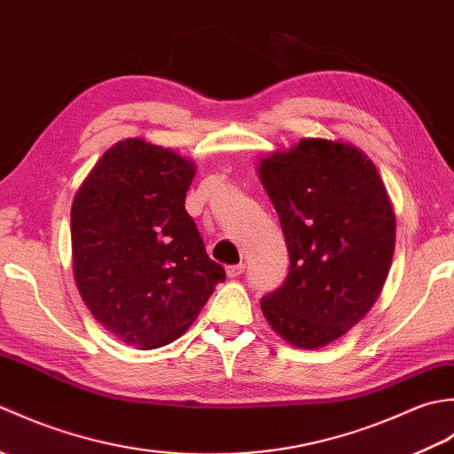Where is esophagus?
<instances>
[{
	"label": "esophagus",
	"mask_w": 454,
	"mask_h": 454,
	"mask_svg": "<svg viewBox=\"0 0 454 454\" xmlns=\"http://www.w3.org/2000/svg\"><path fill=\"white\" fill-rule=\"evenodd\" d=\"M246 271V265L244 263H238V265H230V267H226V273H228V277L230 278H236V277H239Z\"/></svg>",
	"instance_id": "34e87169"
}]
</instances>
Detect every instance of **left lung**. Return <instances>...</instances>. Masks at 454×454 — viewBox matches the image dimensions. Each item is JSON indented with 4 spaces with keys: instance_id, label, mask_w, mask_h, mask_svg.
Returning a JSON list of instances; mask_svg holds the SVG:
<instances>
[{
    "instance_id": "1",
    "label": "left lung",
    "mask_w": 454,
    "mask_h": 454,
    "mask_svg": "<svg viewBox=\"0 0 454 454\" xmlns=\"http://www.w3.org/2000/svg\"><path fill=\"white\" fill-rule=\"evenodd\" d=\"M291 271L262 301L269 325L298 349L340 340L369 314L392 265L396 216L372 160L351 142L302 138L259 160Z\"/></svg>"
}]
</instances>
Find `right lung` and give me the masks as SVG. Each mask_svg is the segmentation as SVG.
I'll list each match as a JSON object with an SVG mask.
<instances>
[{
  "label": "right lung",
  "instance_id": "add662e5",
  "mask_svg": "<svg viewBox=\"0 0 454 454\" xmlns=\"http://www.w3.org/2000/svg\"><path fill=\"white\" fill-rule=\"evenodd\" d=\"M195 173V161L181 153L127 138L103 153L72 202L82 301L137 349L176 341L226 278L185 210Z\"/></svg>",
  "mask_w": 454,
  "mask_h": 454
}]
</instances>
